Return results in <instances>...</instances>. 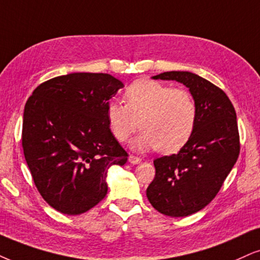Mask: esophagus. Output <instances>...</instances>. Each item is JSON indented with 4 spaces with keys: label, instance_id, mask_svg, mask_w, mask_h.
<instances>
[{
    "label": "esophagus",
    "instance_id": "obj_1",
    "mask_svg": "<svg viewBox=\"0 0 260 260\" xmlns=\"http://www.w3.org/2000/svg\"><path fill=\"white\" fill-rule=\"evenodd\" d=\"M141 161H142V160H141V158H139V156H135V155H129V162H130V164H133V165H137V164H140Z\"/></svg>",
    "mask_w": 260,
    "mask_h": 260
}]
</instances>
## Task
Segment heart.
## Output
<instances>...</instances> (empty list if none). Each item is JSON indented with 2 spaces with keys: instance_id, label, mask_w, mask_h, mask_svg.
Wrapping results in <instances>:
<instances>
[{
  "instance_id": "heart-1",
  "label": "heart",
  "mask_w": 260,
  "mask_h": 260,
  "mask_svg": "<svg viewBox=\"0 0 260 260\" xmlns=\"http://www.w3.org/2000/svg\"><path fill=\"white\" fill-rule=\"evenodd\" d=\"M124 100L125 105L110 102L106 118L112 135L119 142H126L139 126L142 127L131 145L133 149L145 152L158 148L169 154L181 149L193 135L198 107L184 89L139 79L127 86Z\"/></svg>"
}]
</instances>
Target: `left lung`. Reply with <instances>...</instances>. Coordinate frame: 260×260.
Instances as JSON below:
<instances>
[{"instance_id":"1","label":"left lung","mask_w":260,"mask_h":260,"mask_svg":"<svg viewBox=\"0 0 260 260\" xmlns=\"http://www.w3.org/2000/svg\"><path fill=\"white\" fill-rule=\"evenodd\" d=\"M152 78L182 83L197 102L193 135L177 154L154 160L155 177L147 188L156 211L187 217L213 200L239 158L236 112L225 92L195 73L170 71Z\"/></svg>"}]
</instances>
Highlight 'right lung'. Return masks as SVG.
Segmentation results:
<instances>
[{
    "instance_id": "right-lung-1",
    "label": "right lung",
    "mask_w": 260,
    "mask_h": 260,
    "mask_svg": "<svg viewBox=\"0 0 260 260\" xmlns=\"http://www.w3.org/2000/svg\"><path fill=\"white\" fill-rule=\"evenodd\" d=\"M124 86L107 73L77 72L42 83L25 105L22 149L42 198L63 214L84 213L107 194L111 166L125 152L106 107Z\"/></svg>"
}]
</instances>
